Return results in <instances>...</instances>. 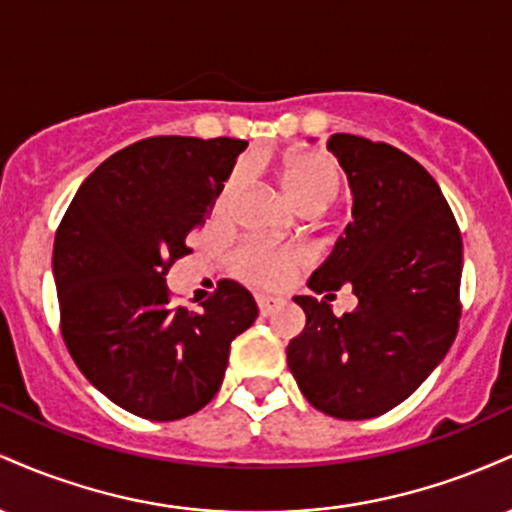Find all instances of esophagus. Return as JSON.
Masks as SVG:
<instances>
[{
	"instance_id": "obj_1",
	"label": "esophagus",
	"mask_w": 512,
	"mask_h": 512,
	"mask_svg": "<svg viewBox=\"0 0 512 512\" xmlns=\"http://www.w3.org/2000/svg\"><path fill=\"white\" fill-rule=\"evenodd\" d=\"M255 301H257V308H260V313H262V315L274 313V310L279 308V305H281L279 298H272V296H257Z\"/></svg>"
}]
</instances>
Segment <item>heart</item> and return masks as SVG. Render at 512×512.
<instances>
[{"label":"heart","mask_w":512,"mask_h":512,"mask_svg":"<svg viewBox=\"0 0 512 512\" xmlns=\"http://www.w3.org/2000/svg\"><path fill=\"white\" fill-rule=\"evenodd\" d=\"M243 173H233L223 187L216 209H226L238 187L243 185ZM281 185L286 195L293 199L298 209L322 211L327 209L339 195V170L327 156L322 154H296L284 163L281 170ZM305 262V252L298 248H279L269 243L240 245L233 252V269L257 286L279 289L291 279L293 272Z\"/></svg>","instance_id":"obj_1"}]
</instances>
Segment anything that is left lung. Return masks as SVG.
Masks as SVG:
<instances>
[{
	"instance_id": "left-lung-1",
	"label": "left lung",
	"mask_w": 512,
	"mask_h": 512,
	"mask_svg": "<svg viewBox=\"0 0 512 512\" xmlns=\"http://www.w3.org/2000/svg\"><path fill=\"white\" fill-rule=\"evenodd\" d=\"M354 195V221L310 276L315 293L351 286L354 313L296 296L305 327L286 358L303 397L361 421L404 402L443 361L460 325L462 236L431 173L383 142L332 134Z\"/></svg>"
}]
</instances>
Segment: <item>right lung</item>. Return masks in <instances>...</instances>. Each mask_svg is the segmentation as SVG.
I'll use <instances>...</instances> for the list:
<instances>
[{
  "label": "right lung",
  "mask_w": 512,
  "mask_h": 512,
  "mask_svg": "<svg viewBox=\"0 0 512 512\" xmlns=\"http://www.w3.org/2000/svg\"><path fill=\"white\" fill-rule=\"evenodd\" d=\"M245 146L142 139L88 175L57 228L64 344L88 383L142 419L178 421L209 404L231 342L257 317L252 293L231 279L199 310L175 308L166 286Z\"/></svg>",
  "instance_id": "add662e5"
}]
</instances>
